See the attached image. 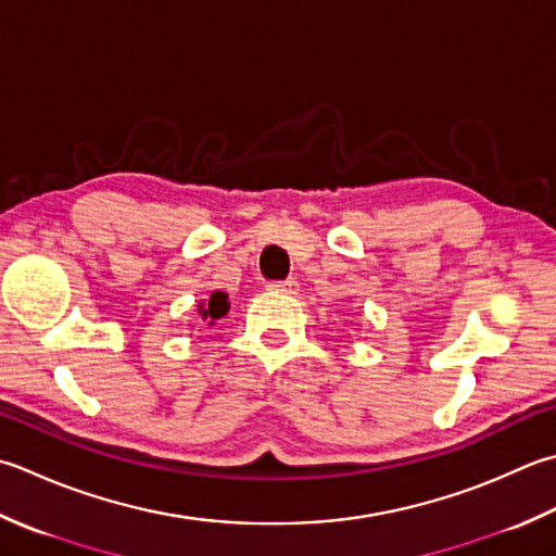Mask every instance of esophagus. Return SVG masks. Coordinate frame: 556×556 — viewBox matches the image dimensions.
<instances>
[{
  "mask_svg": "<svg viewBox=\"0 0 556 556\" xmlns=\"http://www.w3.org/2000/svg\"><path fill=\"white\" fill-rule=\"evenodd\" d=\"M269 289H271V291H281V293H299V281H296V279L271 281Z\"/></svg>",
  "mask_w": 556,
  "mask_h": 556,
  "instance_id": "esophagus-1",
  "label": "esophagus"
}]
</instances>
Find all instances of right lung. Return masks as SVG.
<instances>
[{
  "instance_id": "right-lung-1",
  "label": "right lung",
  "mask_w": 556,
  "mask_h": 556,
  "mask_svg": "<svg viewBox=\"0 0 556 556\" xmlns=\"http://www.w3.org/2000/svg\"><path fill=\"white\" fill-rule=\"evenodd\" d=\"M202 320H210V325H214V320L224 318V315L228 313V296L224 291H214L210 301H204L198 306Z\"/></svg>"
}]
</instances>
